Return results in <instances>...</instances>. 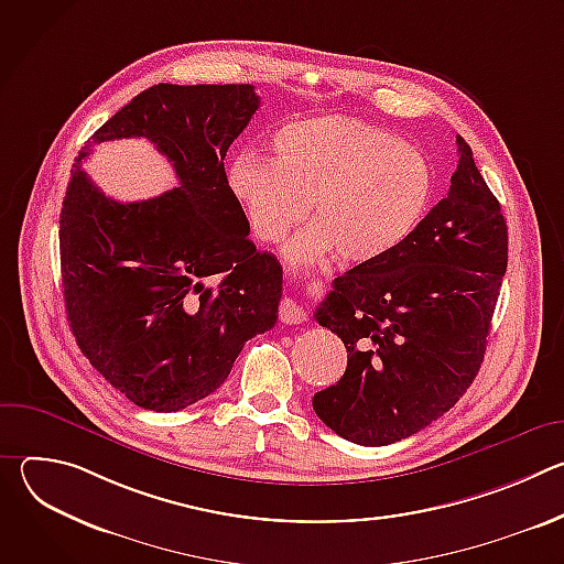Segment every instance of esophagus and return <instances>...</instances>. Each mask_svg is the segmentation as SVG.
Masks as SVG:
<instances>
[{
	"label": "esophagus",
	"mask_w": 564,
	"mask_h": 564,
	"mask_svg": "<svg viewBox=\"0 0 564 564\" xmlns=\"http://www.w3.org/2000/svg\"><path fill=\"white\" fill-rule=\"evenodd\" d=\"M279 316H281L283 324H301V321H305L303 307H301L294 299H290V296L281 299V303H279Z\"/></svg>",
	"instance_id": "obj_1"
}]
</instances>
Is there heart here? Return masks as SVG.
<instances>
[{
	"instance_id": "b5f03b06",
	"label": "heart",
	"mask_w": 564,
	"mask_h": 564,
	"mask_svg": "<svg viewBox=\"0 0 564 564\" xmlns=\"http://www.w3.org/2000/svg\"><path fill=\"white\" fill-rule=\"evenodd\" d=\"M274 160L240 153L227 187L261 243L279 240L305 216L316 218L283 248L294 263L333 254L368 263L404 243L431 198L426 160L392 133L350 116H316L283 124Z\"/></svg>"
}]
</instances>
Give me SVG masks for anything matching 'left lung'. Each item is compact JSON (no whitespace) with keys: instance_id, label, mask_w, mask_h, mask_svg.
Listing matches in <instances>:
<instances>
[{"instance_id":"obj_1","label":"left lung","mask_w":564,"mask_h":564,"mask_svg":"<svg viewBox=\"0 0 564 564\" xmlns=\"http://www.w3.org/2000/svg\"><path fill=\"white\" fill-rule=\"evenodd\" d=\"M457 155L448 196L392 252L337 276L314 312L341 337L348 366L312 409L348 442L415 435L455 406L485 361L509 231L462 135Z\"/></svg>"}]
</instances>
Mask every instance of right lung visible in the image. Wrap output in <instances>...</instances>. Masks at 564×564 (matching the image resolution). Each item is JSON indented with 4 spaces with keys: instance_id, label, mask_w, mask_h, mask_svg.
<instances>
[{
    "instance_id": "obj_1",
    "label": "right lung",
    "mask_w": 564,
    "mask_h": 564,
    "mask_svg": "<svg viewBox=\"0 0 564 564\" xmlns=\"http://www.w3.org/2000/svg\"><path fill=\"white\" fill-rule=\"evenodd\" d=\"M261 98L252 85H155L75 158L59 214L68 326L91 366L135 406L174 413L227 379L246 341L274 328L283 268L257 252L225 153ZM147 137L180 187L118 204L84 174L90 147Z\"/></svg>"
}]
</instances>
